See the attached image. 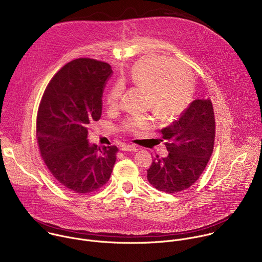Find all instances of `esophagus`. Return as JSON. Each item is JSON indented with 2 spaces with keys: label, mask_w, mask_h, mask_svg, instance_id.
<instances>
[{
  "label": "esophagus",
  "mask_w": 262,
  "mask_h": 262,
  "mask_svg": "<svg viewBox=\"0 0 262 262\" xmlns=\"http://www.w3.org/2000/svg\"><path fill=\"white\" fill-rule=\"evenodd\" d=\"M121 150L122 151H128V152H136L138 150V148L135 145H122Z\"/></svg>",
  "instance_id": "34e87169"
}]
</instances>
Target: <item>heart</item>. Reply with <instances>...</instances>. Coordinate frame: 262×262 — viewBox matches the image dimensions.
<instances>
[{
	"label": "heart",
	"instance_id": "obj_1",
	"mask_svg": "<svg viewBox=\"0 0 262 262\" xmlns=\"http://www.w3.org/2000/svg\"><path fill=\"white\" fill-rule=\"evenodd\" d=\"M146 90L145 105L151 108L163 121L176 119L189 105L194 80L190 69L172 59L150 55L135 63L128 76H123L107 93L106 104L110 108H118L124 91V84ZM155 126L151 116L141 115L127 118L122 125L124 132L140 135Z\"/></svg>",
	"mask_w": 262,
	"mask_h": 262
}]
</instances>
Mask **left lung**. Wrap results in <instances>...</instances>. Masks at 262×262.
<instances>
[{"label": "left lung", "mask_w": 262, "mask_h": 262, "mask_svg": "<svg viewBox=\"0 0 262 262\" xmlns=\"http://www.w3.org/2000/svg\"><path fill=\"white\" fill-rule=\"evenodd\" d=\"M161 133L169 155L152 161L147 179L168 194L189 189L203 173L213 151L215 120L211 100L195 99Z\"/></svg>", "instance_id": "1"}]
</instances>
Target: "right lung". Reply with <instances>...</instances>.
<instances>
[{
  "label": "right lung",
  "mask_w": 262,
  "mask_h": 262,
  "mask_svg": "<svg viewBox=\"0 0 262 262\" xmlns=\"http://www.w3.org/2000/svg\"><path fill=\"white\" fill-rule=\"evenodd\" d=\"M110 64L90 58L64 65L47 86L37 112L36 138L42 160L67 191L86 195L108 181L116 146L97 147L88 129L101 116L102 91Z\"/></svg>",
  "instance_id": "add662e5"
}]
</instances>
